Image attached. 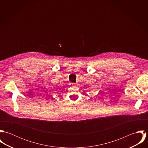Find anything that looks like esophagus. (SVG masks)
Segmentation results:
<instances>
[{
  "label": "esophagus",
  "instance_id": "34e87169",
  "mask_svg": "<svg viewBox=\"0 0 148 148\" xmlns=\"http://www.w3.org/2000/svg\"><path fill=\"white\" fill-rule=\"evenodd\" d=\"M71 84L72 85H76V84H75V83H72Z\"/></svg>",
  "mask_w": 148,
  "mask_h": 148
}]
</instances>
